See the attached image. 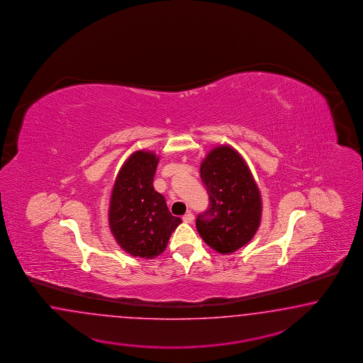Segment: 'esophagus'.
<instances>
[{"mask_svg": "<svg viewBox=\"0 0 363 363\" xmlns=\"http://www.w3.org/2000/svg\"><path fill=\"white\" fill-rule=\"evenodd\" d=\"M182 220H184V222H186V223H191L194 220V216H193L191 211H187L186 214L182 217Z\"/></svg>", "mask_w": 363, "mask_h": 363, "instance_id": "1", "label": "esophagus"}]
</instances>
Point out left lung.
I'll return each instance as SVG.
<instances>
[{
	"instance_id": "8db88e82",
	"label": "left lung",
	"mask_w": 363,
	"mask_h": 363,
	"mask_svg": "<svg viewBox=\"0 0 363 363\" xmlns=\"http://www.w3.org/2000/svg\"><path fill=\"white\" fill-rule=\"evenodd\" d=\"M209 209L198 214V233L211 249L234 253L252 241L261 223L262 201L250 169L229 145L214 147L201 164Z\"/></svg>"
}]
</instances>
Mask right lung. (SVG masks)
<instances>
[{
	"label": "right lung",
	"mask_w": 363,
	"mask_h": 363,
	"mask_svg": "<svg viewBox=\"0 0 363 363\" xmlns=\"http://www.w3.org/2000/svg\"><path fill=\"white\" fill-rule=\"evenodd\" d=\"M157 165L153 152H134L118 172L110 198L113 237L126 253L146 259L164 253L172 233L182 222L154 190Z\"/></svg>",
	"instance_id": "1"
}]
</instances>
